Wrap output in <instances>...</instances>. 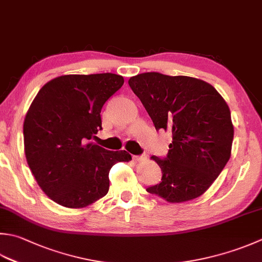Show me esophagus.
Wrapping results in <instances>:
<instances>
[{"instance_id": "1", "label": "esophagus", "mask_w": 262, "mask_h": 262, "mask_svg": "<svg viewBox=\"0 0 262 262\" xmlns=\"http://www.w3.org/2000/svg\"><path fill=\"white\" fill-rule=\"evenodd\" d=\"M146 157L145 156H133V160L134 161H142V160H145Z\"/></svg>"}]
</instances>
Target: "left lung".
I'll return each mask as SVG.
<instances>
[{
    "label": "left lung",
    "mask_w": 262,
    "mask_h": 262,
    "mask_svg": "<svg viewBox=\"0 0 262 262\" xmlns=\"http://www.w3.org/2000/svg\"><path fill=\"white\" fill-rule=\"evenodd\" d=\"M156 129L171 130L167 158L151 157L161 168V182L147 187L170 203L196 199L226 166L234 126L230 110L212 85L187 76L144 73L128 80Z\"/></svg>",
    "instance_id": "left-lung-1"
}]
</instances>
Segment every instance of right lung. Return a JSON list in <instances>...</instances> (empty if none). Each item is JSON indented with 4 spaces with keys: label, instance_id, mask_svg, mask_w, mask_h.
Returning <instances> with one entry per match:
<instances>
[{
    "label": "right lung",
    "instance_id": "1",
    "mask_svg": "<svg viewBox=\"0 0 262 262\" xmlns=\"http://www.w3.org/2000/svg\"><path fill=\"white\" fill-rule=\"evenodd\" d=\"M122 85L124 77L110 73L63 75L48 81L30 104L26 159L42 191L60 206L80 209L103 198L111 167L132 160L125 150L89 143L102 129V106Z\"/></svg>",
    "mask_w": 262,
    "mask_h": 262
}]
</instances>
